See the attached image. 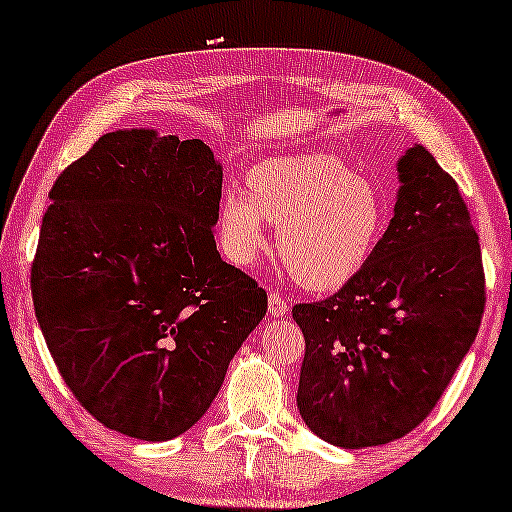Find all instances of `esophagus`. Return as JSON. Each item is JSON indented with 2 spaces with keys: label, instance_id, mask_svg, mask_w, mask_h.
<instances>
[{
  "label": "esophagus",
  "instance_id": "obj_1",
  "mask_svg": "<svg viewBox=\"0 0 512 512\" xmlns=\"http://www.w3.org/2000/svg\"><path fill=\"white\" fill-rule=\"evenodd\" d=\"M268 305H270V312L275 314V317H286V314H289V303H286V300L275 291L268 293Z\"/></svg>",
  "mask_w": 512,
  "mask_h": 512
}]
</instances>
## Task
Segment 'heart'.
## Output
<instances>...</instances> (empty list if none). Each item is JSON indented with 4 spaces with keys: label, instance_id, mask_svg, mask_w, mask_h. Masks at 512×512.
Returning a JSON list of instances; mask_svg holds the SVG:
<instances>
[{
    "label": "heart",
    "instance_id": "b5f03b06",
    "mask_svg": "<svg viewBox=\"0 0 512 512\" xmlns=\"http://www.w3.org/2000/svg\"><path fill=\"white\" fill-rule=\"evenodd\" d=\"M249 193L223 188L219 240L230 261L249 265L268 247L265 221L277 223V254L305 289L335 291L373 258L387 226L380 188L328 153H298L251 167Z\"/></svg>",
    "mask_w": 512,
    "mask_h": 512
}]
</instances>
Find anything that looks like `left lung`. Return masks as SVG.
Returning <instances> with one entry per match:
<instances>
[{
	"label": "left lung",
	"instance_id": "obj_1",
	"mask_svg": "<svg viewBox=\"0 0 512 512\" xmlns=\"http://www.w3.org/2000/svg\"><path fill=\"white\" fill-rule=\"evenodd\" d=\"M398 181L366 268L331 298L293 307L305 335L300 417L345 450L422 424L485 312L480 242L457 181L419 144L398 160Z\"/></svg>",
	"mask_w": 512,
	"mask_h": 512
}]
</instances>
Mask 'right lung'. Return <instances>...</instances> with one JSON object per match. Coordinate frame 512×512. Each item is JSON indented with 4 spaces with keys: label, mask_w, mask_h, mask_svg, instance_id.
<instances>
[{
    "label": "right lung",
    "mask_w": 512,
    "mask_h": 512,
    "mask_svg": "<svg viewBox=\"0 0 512 512\" xmlns=\"http://www.w3.org/2000/svg\"><path fill=\"white\" fill-rule=\"evenodd\" d=\"M221 163L202 139L116 130L51 188L32 263L48 352L107 429L170 440L219 394L268 293L216 251Z\"/></svg>",
    "instance_id": "right-lung-1"
}]
</instances>
